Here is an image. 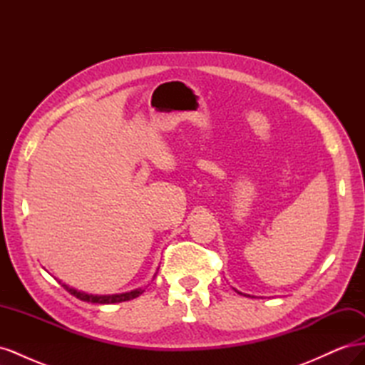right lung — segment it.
Masks as SVG:
<instances>
[{"mask_svg":"<svg viewBox=\"0 0 365 365\" xmlns=\"http://www.w3.org/2000/svg\"><path fill=\"white\" fill-rule=\"evenodd\" d=\"M65 289H67L71 295H74L76 298H79L82 302H88V303H98V304H111V303H120V302H128L132 300V298L138 297L140 294H143V289H135L130 291L126 294H118V295H90L85 292H79L67 284H62Z\"/></svg>","mask_w":365,"mask_h":365,"instance_id":"right-lung-1","label":"right lung"}]
</instances>
